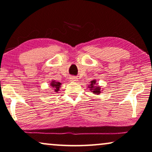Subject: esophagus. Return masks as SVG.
Returning a JSON list of instances; mask_svg holds the SVG:
<instances>
[{
  "mask_svg": "<svg viewBox=\"0 0 152 152\" xmlns=\"http://www.w3.org/2000/svg\"><path fill=\"white\" fill-rule=\"evenodd\" d=\"M71 81H75V82H77L78 81V78L77 77H71Z\"/></svg>",
  "mask_w": 152,
  "mask_h": 152,
  "instance_id": "esophagus-1",
  "label": "esophagus"
}]
</instances>
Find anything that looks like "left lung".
<instances>
[{"label": "left lung", "mask_w": 152, "mask_h": 152, "mask_svg": "<svg viewBox=\"0 0 152 152\" xmlns=\"http://www.w3.org/2000/svg\"><path fill=\"white\" fill-rule=\"evenodd\" d=\"M88 88H89L90 91L94 94H96V95H99L101 93V92L103 91V90H102L101 87L96 83V80H93L90 81V84L88 86Z\"/></svg>", "instance_id": "8db88e82"}]
</instances>
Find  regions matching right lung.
<instances>
[{"label":"right lung","instance_id":"right-lung-1","mask_svg":"<svg viewBox=\"0 0 152 152\" xmlns=\"http://www.w3.org/2000/svg\"><path fill=\"white\" fill-rule=\"evenodd\" d=\"M61 85V83L60 82L56 81L55 80L51 81V82H50V86H51L52 89L53 90V92H57V93H58L59 91H60Z\"/></svg>","mask_w":152,"mask_h":152}]
</instances>
